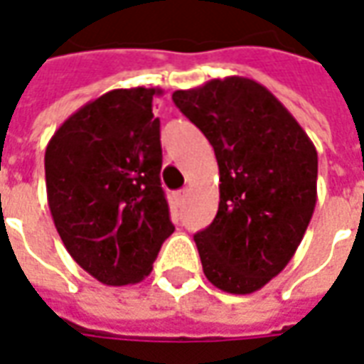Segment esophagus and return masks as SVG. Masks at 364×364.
Returning a JSON list of instances; mask_svg holds the SVG:
<instances>
[{"label": "esophagus", "instance_id": "esophagus-1", "mask_svg": "<svg viewBox=\"0 0 364 364\" xmlns=\"http://www.w3.org/2000/svg\"><path fill=\"white\" fill-rule=\"evenodd\" d=\"M186 198H188V188H184V190L176 192V202L178 203H184V202H186Z\"/></svg>", "mask_w": 364, "mask_h": 364}]
</instances>
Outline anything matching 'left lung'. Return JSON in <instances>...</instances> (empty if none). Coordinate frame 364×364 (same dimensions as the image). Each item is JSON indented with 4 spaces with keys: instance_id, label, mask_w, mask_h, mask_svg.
<instances>
[{
    "instance_id": "1",
    "label": "left lung",
    "mask_w": 364,
    "mask_h": 364,
    "mask_svg": "<svg viewBox=\"0 0 364 364\" xmlns=\"http://www.w3.org/2000/svg\"><path fill=\"white\" fill-rule=\"evenodd\" d=\"M180 112L208 136L219 166V208L196 233L203 274L251 294L280 274L318 200V151L267 87L243 76L176 90Z\"/></svg>"
}]
</instances>
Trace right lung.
Segmentation results:
<instances>
[{
    "label": "right lung",
    "instance_id": "right-lung-1",
    "mask_svg": "<svg viewBox=\"0 0 364 364\" xmlns=\"http://www.w3.org/2000/svg\"><path fill=\"white\" fill-rule=\"evenodd\" d=\"M159 87L112 90L72 113L48 141L45 176L54 228L87 274L107 286L151 274L174 231L161 186Z\"/></svg>",
    "mask_w": 364,
    "mask_h": 364
}]
</instances>
